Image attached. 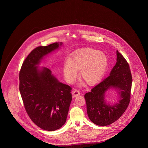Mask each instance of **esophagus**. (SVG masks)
Listing matches in <instances>:
<instances>
[{
	"label": "esophagus",
	"mask_w": 148,
	"mask_h": 148,
	"mask_svg": "<svg viewBox=\"0 0 148 148\" xmlns=\"http://www.w3.org/2000/svg\"><path fill=\"white\" fill-rule=\"evenodd\" d=\"M73 97H77V96H79L80 95V92L77 90H75L73 92Z\"/></svg>",
	"instance_id": "esophagus-1"
}]
</instances>
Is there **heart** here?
Wrapping results in <instances>:
<instances>
[{"mask_svg": "<svg viewBox=\"0 0 148 148\" xmlns=\"http://www.w3.org/2000/svg\"><path fill=\"white\" fill-rule=\"evenodd\" d=\"M108 65V57L104 52L84 48L73 53L70 59L64 62V76L67 82L72 83L77 78L80 71V77L85 83L94 85L104 76Z\"/></svg>", "mask_w": 148, "mask_h": 148, "instance_id": "obj_1", "label": "heart"}]
</instances>
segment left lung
Returning <instances> with one entry per match:
<instances>
[{
	"label": "left lung",
	"instance_id": "obj_1",
	"mask_svg": "<svg viewBox=\"0 0 148 148\" xmlns=\"http://www.w3.org/2000/svg\"><path fill=\"white\" fill-rule=\"evenodd\" d=\"M132 77L129 64L116 51V62L109 77L85 94L89 119L99 126H106L116 121L126 110L130 102ZM114 89L119 96L113 104L106 102V93Z\"/></svg>",
	"mask_w": 148,
	"mask_h": 148
}]
</instances>
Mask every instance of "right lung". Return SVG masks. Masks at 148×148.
<instances>
[{"mask_svg":"<svg viewBox=\"0 0 148 148\" xmlns=\"http://www.w3.org/2000/svg\"><path fill=\"white\" fill-rule=\"evenodd\" d=\"M62 46L63 42H55L36 48L25 59L19 73V90L25 109L34 123L47 131L56 130L65 123L71 88L39 65L45 56Z\"/></svg>","mask_w":148,"mask_h":148,"instance_id":"1","label":"right lung"}]
</instances>
